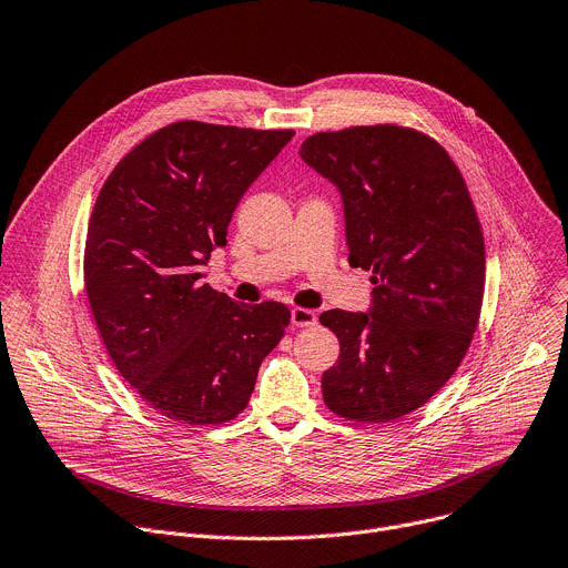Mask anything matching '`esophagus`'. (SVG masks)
<instances>
[{
    "label": "esophagus",
    "mask_w": 568,
    "mask_h": 568,
    "mask_svg": "<svg viewBox=\"0 0 568 568\" xmlns=\"http://www.w3.org/2000/svg\"><path fill=\"white\" fill-rule=\"evenodd\" d=\"M316 321H318V316H316V312H312V310L295 307V310L291 312V323H293L295 327H312V325H316Z\"/></svg>",
    "instance_id": "1"
}]
</instances>
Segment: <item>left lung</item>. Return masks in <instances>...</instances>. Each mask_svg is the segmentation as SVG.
I'll return each instance as SVG.
<instances>
[{"label":"left lung","instance_id":"obj_1","mask_svg":"<svg viewBox=\"0 0 568 568\" xmlns=\"http://www.w3.org/2000/svg\"><path fill=\"white\" fill-rule=\"evenodd\" d=\"M300 156L338 189L347 261L373 282L368 314H321L341 345L323 400L347 420H396L453 377L479 321L485 239L470 193L448 152L409 126L318 132Z\"/></svg>","mask_w":568,"mask_h":568}]
</instances>
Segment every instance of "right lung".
Wrapping results in <instances>:
<instances>
[{
  "label": "right lung",
  "mask_w": 568,
  "mask_h": 568,
  "mask_svg": "<svg viewBox=\"0 0 568 568\" xmlns=\"http://www.w3.org/2000/svg\"><path fill=\"white\" fill-rule=\"evenodd\" d=\"M293 129L172 122L106 178L89 223L83 284L120 375L161 416L234 420L282 341V302L239 304L200 284L232 215Z\"/></svg>",
  "instance_id": "obj_1"
}]
</instances>
